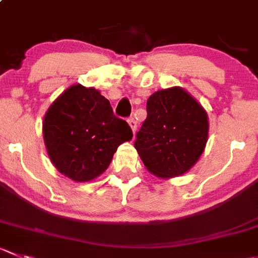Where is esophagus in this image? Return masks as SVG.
<instances>
[{"label": "esophagus", "instance_id": "esophagus-1", "mask_svg": "<svg viewBox=\"0 0 258 258\" xmlns=\"http://www.w3.org/2000/svg\"><path fill=\"white\" fill-rule=\"evenodd\" d=\"M127 122H129V125H131L132 131H133L134 133H136V131H137V121H136V119H134V117H131V119H127Z\"/></svg>", "mask_w": 258, "mask_h": 258}]
</instances>
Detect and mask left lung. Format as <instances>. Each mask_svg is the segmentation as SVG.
Wrapping results in <instances>:
<instances>
[{"instance_id":"1","label":"left lung","mask_w":258,"mask_h":258,"mask_svg":"<svg viewBox=\"0 0 258 258\" xmlns=\"http://www.w3.org/2000/svg\"><path fill=\"white\" fill-rule=\"evenodd\" d=\"M208 114L181 87L161 90L147 101V119L137 133V152L158 177L183 175L198 162L208 142Z\"/></svg>"}]
</instances>
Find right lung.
I'll return each instance as SVG.
<instances>
[{
  "label": "right lung",
  "instance_id": "right-lung-1",
  "mask_svg": "<svg viewBox=\"0 0 258 258\" xmlns=\"http://www.w3.org/2000/svg\"><path fill=\"white\" fill-rule=\"evenodd\" d=\"M46 152L54 167L76 182L101 175L117 147L133 138L125 120L94 87L73 85L46 111L43 122Z\"/></svg>",
  "mask_w": 258,
  "mask_h": 258
}]
</instances>
